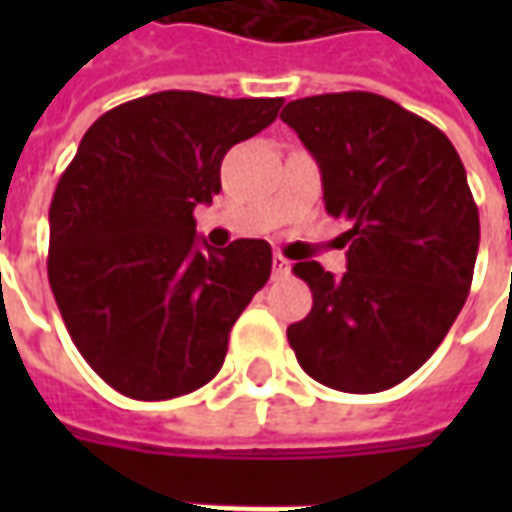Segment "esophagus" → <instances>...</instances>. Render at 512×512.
Returning a JSON list of instances; mask_svg holds the SVG:
<instances>
[{"instance_id": "1", "label": "esophagus", "mask_w": 512, "mask_h": 512, "mask_svg": "<svg viewBox=\"0 0 512 512\" xmlns=\"http://www.w3.org/2000/svg\"><path fill=\"white\" fill-rule=\"evenodd\" d=\"M290 274V260L282 255H274V277H288Z\"/></svg>"}]
</instances>
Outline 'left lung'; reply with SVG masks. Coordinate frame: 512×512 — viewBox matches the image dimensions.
Segmentation results:
<instances>
[{
  "label": "left lung",
  "instance_id": "obj_1",
  "mask_svg": "<svg viewBox=\"0 0 512 512\" xmlns=\"http://www.w3.org/2000/svg\"><path fill=\"white\" fill-rule=\"evenodd\" d=\"M282 120L321 167L326 213L351 224L343 277L293 266L312 310L288 343L323 386L384 392L428 362L472 288L480 216L466 169L439 128L384 95L299 98Z\"/></svg>",
  "mask_w": 512,
  "mask_h": 512
}]
</instances>
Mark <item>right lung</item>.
I'll return each instance as SVG.
<instances>
[{"label": "right lung", "mask_w": 512, "mask_h": 512, "mask_svg": "<svg viewBox=\"0 0 512 512\" xmlns=\"http://www.w3.org/2000/svg\"><path fill=\"white\" fill-rule=\"evenodd\" d=\"M282 98L164 90L109 109L82 136L49 208V282L79 354L134 400L211 381L230 329L271 277V246L213 249L194 208L222 191L224 153Z\"/></svg>", "instance_id": "obj_1"}]
</instances>
